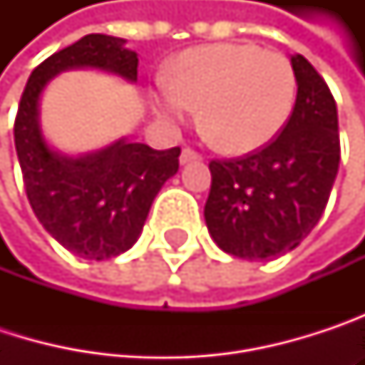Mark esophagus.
<instances>
[{
    "mask_svg": "<svg viewBox=\"0 0 365 365\" xmlns=\"http://www.w3.org/2000/svg\"><path fill=\"white\" fill-rule=\"evenodd\" d=\"M194 160H200V154H196V152L190 150V148H183L182 156H180V163H182V165H187V163H194Z\"/></svg>",
    "mask_w": 365,
    "mask_h": 365,
    "instance_id": "obj_1",
    "label": "esophagus"
}]
</instances>
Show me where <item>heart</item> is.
I'll return each mask as SVG.
<instances>
[{"label": "heart", "instance_id": "heart-1", "mask_svg": "<svg viewBox=\"0 0 365 365\" xmlns=\"http://www.w3.org/2000/svg\"><path fill=\"white\" fill-rule=\"evenodd\" d=\"M296 95V69L285 54L226 41L182 52L154 91V111L167 126H182L200 106L213 145L243 156L281 135Z\"/></svg>", "mask_w": 365, "mask_h": 365}]
</instances>
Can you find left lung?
<instances>
[{
    "mask_svg": "<svg viewBox=\"0 0 365 365\" xmlns=\"http://www.w3.org/2000/svg\"><path fill=\"white\" fill-rule=\"evenodd\" d=\"M292 65L298 95L281 135L247 156L209 163V235L220 250L243 259H270L298 247L317 226L338 173L336 101L302 54L292 56Z\"/></svg>",
    "mask_w": 365,
    "mask_h": 365,
    "instance_id": "left-lung-1",
    "label": "left lung"
}]
</instances>
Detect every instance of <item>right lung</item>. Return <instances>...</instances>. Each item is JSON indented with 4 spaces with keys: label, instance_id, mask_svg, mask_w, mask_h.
I'll list each match as a JSON object with an SVG mask.
<instances>
[{
    "label": "right lung",
    "instance_id": "obj_1",
    "mask_svg": "<svg viewBox=\"0 0 365 365\" xmlns=\"http://www.w3.org/2000/svg\"><path fill=\"white\" fill-rule=\"evenodd\" d=\"M120 37L91 34L37 65L14 122V145L25 192L39 224L71 254L108 259L139 239L150 207L180 169V148L152 150L118 139L111 145L65 156L52 150L39 126V99L48 82L67 69L93 67L137 82V52Z\"/></svg>",
    "mask_w": 365,
    "mask_h": 365
}]
</instances>
